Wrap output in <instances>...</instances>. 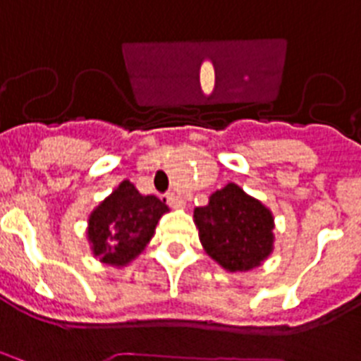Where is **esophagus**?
<instances>
[{
	"mask_svg": "<svg viewBox=\"0 0 361 361\" xmlns=\"http://www.w3.org/2000/svg\"><path fill=\"white\" fill-rule=\"evenodd\" d=\"M165 198H167V203L171 207H183V198H181L180 194H176V192H167L165 194Z\"/></svg>",
	"mask_w": 361,
	"mask_h": 361,
	"instance_id": "obj_1",
	"label": "esophagus"
}]
</instances>
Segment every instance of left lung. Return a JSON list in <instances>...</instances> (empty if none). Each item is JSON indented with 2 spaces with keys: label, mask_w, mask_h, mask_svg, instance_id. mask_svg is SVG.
<instances>
[{
  "label": "left lung",
  "mask_w": 361,
  "mask_h": 361,
  "mask_svg": "<svg viewBox=\"0 0 361 361\" xmlns=\"http://www.w3.org/2000/svg\"><path fill=\"white\" fill-rule=\"evenodd\" d=\"M194 221L207 255L228 271H250L271 255L272 214L238 185L216 190Z\"/></svg>",
  "instance_id": "1"
}]
</instances>
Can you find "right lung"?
Instances as JSON below:
<instances>
[{
  "label": "right lung",
  "mask_w": 361,
  "mask_h": 361,
  "mask_svg": "<svg viewBox=\"0 0 361 361\" xmlns=\"http://www.w3.org/2000/svg\"><path fill=\"white\" fill-rule=\"evenodd\" d=\"M167 212L165 202L142 196L130 181L123 183L90 214L89 240L94 255L111 265H125L140 255Z\"/></svg>",
  "instance_id": "1"
}]
</instances>
